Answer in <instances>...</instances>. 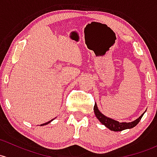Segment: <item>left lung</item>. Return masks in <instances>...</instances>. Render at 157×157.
Masks as SVG:
<instances>
[{
	"instance_id": "left-lung-1",
	"label": "left lung",
	"mask_w": 157,
	"mask_h": 157,
	"mask_svg": "<svg viewBox=\"0 0 157 157\" xmlns=\"http://www.w3.org/2000/svg\"><path fill=\"white\" fill-rule=\"evenodd\" d=\"M94 112H95V117L97 119L102 123L103 125H105L107 128H109L110 130L113 132H120L123 131V130L128 129V128H132L133 127H135L138 124V123L141 120V117H143L144 113L146 112V110L139 117L138 119L134 120L132 122H129V123H126V122H123V123H120L119 121L113 120L110 117H108L105 115H104L101 112L98 110V107H97L96 104H95V106H94Z\"/></svg>"
}]
</instances>
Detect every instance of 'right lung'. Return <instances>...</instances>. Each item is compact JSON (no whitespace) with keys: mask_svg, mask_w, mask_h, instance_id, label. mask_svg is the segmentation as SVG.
I'll return each instance as SVG.
<instances>
[{"mask_svg":"<svg viewBox=\"0 0 157 157\" xmlns=\"http://www.w3.org/2000/svg\"><path fill=\"white\" fill-rule=\"evenodd\" d=\"M54 119H52V120H51L50 121H49V122H47V123H43V124H41L40 125V126H45V125H47V124H49V123H51V122L52 121V120H53Z\"/></svg>","mask_w":157,"mask_h":157,"instance_id":"1","label":"right lung"}]
</instances>
